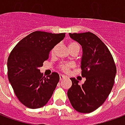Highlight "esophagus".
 <instances>
[{
  "instance_id": "34e87169",
  "label": "esophagus",
  "mask_w": 125,
  "mask_h": 125,
  "mask_svg": "<svg viewBox=\"0 0 125 125\" xmlns=\"http://www.w3.org/2000/svg\"><path fill=\"white\" fill-rule=\"evenodd\" d=\"M65 78V76H63V75H60V81H62V80H64V79Z\"/></svg>"
}]
</instances>
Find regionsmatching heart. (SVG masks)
I'll return each instance as SVG.
<instances>
[{
  "instance_id": "heart-1",
  "label": "heart",
  "mask_w": 125,
  "mask_h": 125,
  "mask_svg": "<svg viewBox=\"0 0 125 125\" xmlns=\"http://www.w3.org/2000/svg\"><path fill=\"white\" fill-rule=\"evenodd\" d=\"M68 47H69V49H70V52L73 51V50H78V51L80 50V45H79V44L77 42H75V41H70L68 43ZM55 49H56V46L53 47V49L51 51V53L52 54L54 53L55 52ZM72 67V64H71V63H64V64H62V65H60V70L63 71V72H68Z\"/></svg>"
}]
</instances>
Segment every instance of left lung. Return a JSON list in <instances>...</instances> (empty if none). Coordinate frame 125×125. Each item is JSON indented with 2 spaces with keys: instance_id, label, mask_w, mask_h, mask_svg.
I'll use <instances>...</instances> for the list:
<instances>
[{
  "instance_id": "obj_1",
  "label": "left lung",
  "mask_w": 125,
  "mask_h": 125,
  "mask_svg": "<svg viewBox=\"0 0 125 125\" xmlns=\"http://www.w3.org/2000/svg\"><path fill=\"white\" fill-rule=\"evenodd\" d=\"M70 36L82 47V76L86 81L80 85L76 78H70L72 85L68 91V98L79 113H92L104 102L113 89L115 63L109 49L94 33H70Z\"/></svg>"
}]
</instances>
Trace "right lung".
I'll return each mask as SVG.
<instances>
[{
  "instance_id": "add662e5",
  "label": "right lung",
  "mask_w": 125,
  "mask_h": 125,
  "mask_svg": "<svg viewBox=\"0 0 125 125\" xmlns=\"http://www.w3.org/2000/svg\"><path fill=\"white\" fill-rule=\"evenodd\" d=\"M65 33L35 31L21 39L8 58V78L19 100L29 108L46 104L60 80L56 72L43 77L39 68Z\"/></svg>"
}]
</instances>
